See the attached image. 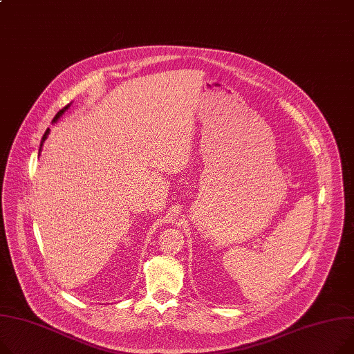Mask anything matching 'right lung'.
I'll use <instances>...</instances> for the list:
<instances>
[{
	"label": "right lung",
	"instance_id": "right-lung-1",
	"mask_svg": "<svg viewBox=\"0 0 354 354\" xmlns=\"http://www.w3.org/2000/svg\"><path fill=\"white\" fill-rule=\"evenodd\" d=\"M68 106H69V105L64 106V108H62V109H61V111H59V112H58V113H57V115L54 116V122H55V121L58 120V118H59V116H61V115L64 113V111H65V109H68ZM48 132H50V129H46V131H45V133H44V136H42V139H41V145H39V151H41V147H42V144H44V140L46 139V136H48Z\"/></svg>",
	"mask_w": 354,
	"mask_h": 354
}]
</instances>
